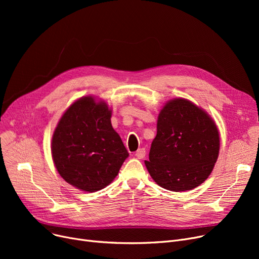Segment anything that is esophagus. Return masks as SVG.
<instances>
[{
    "mask_svg": "<svg viewBox=\"0 0 259 259\" xmlns=\"http://www.w3.org/2000/svg\"><path fill=\"white\" fill-rule=\"evenodd\" d=\"M135 156H137L138 158H140V159H142V158H144L145 156H146V150L144 148H142V149H139V150L135 152Z\"/></svg>",
    "mask_w": 259,
    "mask_h": 259,
    "instance_id": "esophagus-1",
    "label": "esophagus"
}]
</instances>
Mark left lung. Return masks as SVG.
<instances>
[{
    "instance_id": "8db88e82",
    "label": "left lung",
    "mask_w": 259,
    "mask_h": 259,
    "mask_svg": "<svg viewBox=\"0 0 259 259\" xmlns=\"http://www.w3.org/2000/svg\"><path fill=\"white\" fill-rule=\"evenodd\" d=\"M219 152L220 134L214 120L190 101L175 99L160 110L145 165L160 187L187 191L208 179Z\"/></svg>"
}]
</instances>
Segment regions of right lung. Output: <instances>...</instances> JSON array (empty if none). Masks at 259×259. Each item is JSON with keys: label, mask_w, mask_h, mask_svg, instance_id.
Masks as SVG:
<instances>
[{"label": "right lung", "mask_w": 259, "mask_h": 259, "mask_svg": "<svg viewBox=\"0 0 259 259\" xmlns=\"http://www.w3.org/2000/svg\"><path fill=\"white\" fill-rule=\"evenodd\" d=\"M111 110L92 97L74 102L54 130L51 152L60 175L95 192L110 184L129 153L111 125Z\"/></svg>", "instance_id": "add662e5"}]
</instances>
